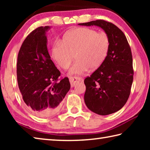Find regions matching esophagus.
I'll return each mask as SVG.
<instances>
[{"label": "esophagus", "instance_id": "1", "mask_svg": "<svg viewBox=\"0 0 150 150\" xmlns=\"http://www.w3.org/2000/svg\"><path fill=\"white\" fill-rule=\"evenodd\" d=\"M83 80V79L79 77V76H73V77H69V81L71 83V87H73L75 85V83L77 82H79V81H81Z\"/></svg>", "mask_w": 150, "mask_h": 150}]
</instances>
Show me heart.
<instances>
[{
    "label": "heart",
    "instance_id": "b5f03b06",
    "mask_svg": "<svg viewBox=\"0 0 150 150\" xmlns=\"http://www.w3.org/2000/svg\"><path fill=\"white\" fill-rule=\"evenodd\" d=\"M109 48L110 40L105 33L79 28L68 32L62 44L54 47L53 57L62 69H67L75 56L77 62L70 73L82 74L88 68L95 70L100 67L107 57Z\"/></svg>",
    "mask_w": 150,
    "mask_h": 150
}]
</instances>
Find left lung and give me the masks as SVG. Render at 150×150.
Returning <instances> with one entry per match:
<instances>
[{
    "mask_svg": "<svg viewBox=\"0 0 150 150\" xmlns=\"http://www.w3.org/2000/svg\"><path fill=\"white\" fill-rule=\"evenodd\" d=\"M79 24L99 26L110 40L105 62L85 79L84 100L93 112L103 116L110 115L122 108L130 96L134 75L131 48L122 31L110 22L96 20Z\"/></svg>",
    "mask_w": 150,
    "mask_h": 150,
    "instance_id": "obj_1",
    "label": "left lung"
}]
</instances>
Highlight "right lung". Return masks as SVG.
<instances>
[{
  "label": "right lung",
  "mask_w": 150,
  "mask_h": 150,
  "mask_svg": "<svg viewBox=\"0 0 150 150\" xmlns=\"http://www.w3.org/2000/svg\"><path fill=\"white\" fill-rule=\"evenodd\" d=\"M49 28L40 26L30 33L17 59V81L22 98L40 117L57 113L71 87L68 77H59L61 72L48 53L45 32Z\"/></svg>",
  "instance_id": "right-lung-1"
}]
</instances>
